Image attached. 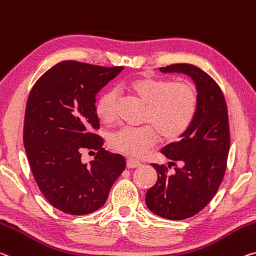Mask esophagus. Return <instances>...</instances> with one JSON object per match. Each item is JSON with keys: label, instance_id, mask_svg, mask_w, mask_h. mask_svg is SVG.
Listing matches in <instances>:
<instances>
[{"label": "esophagus", "instance_id": "obj_1", "mask_svg": "<svg viewBox=\"0 0 256 256\" xmlns=\"http://www.w3.org/2000/svg\"><path fill=\"white\" fill-rule=\"evenodd\" d=\"M141 165V163L139 160H132V158H128L126 160V166L128 168H139Z\"/></svg>", "mask_w": 256, "mask_h": 256}]
</instances>
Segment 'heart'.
<instances>
[{"label": "heart", "mask_w": 256, "mask_h": 256, "mask_svg": "<svg viewBox=\"0 0 256 256\" xmlns=\"http://www.w3.org/2000/svg\"><path fill=\"white\" fill-rule=\"evenodd\" d=\"M128 88L146 104L142 128H122L110 134L109 147L131 157L144 156L158 140H174L190 126L198 108V91L189 80L144 76ZM118 93L107 90L99 96L96 109L99 118L112 124L118 116Z\"/></svg>", "instance_id": "b5f03b06"}]
</instances>
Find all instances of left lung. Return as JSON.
I'll return each instance as SVG.
<instances>
[{
    "instance_id": "obj_1",
    "label": "left lung",
    "mask_w": 256,
    "mask_h": 256,
    "mask_svg": "<svg viewBox=\"0 0 256 256\" xmlns=\"http://www.w3.org/2000/svg\"><path fill=\"white\" fill-rule=\"evenodd\" d=\"M163 72H184L198 91V108L181 139L162 149L170 164L179 162L176 173L165 165L152 164L157 182L146 194V204L156 216L184 220L200 213L216 196L224 176L230 148L228 109L218 83L208 72L190 64L160 67Z\"/></svg>"
}]
</instances>
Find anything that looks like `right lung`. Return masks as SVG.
Returning a JSON list of instances; mask_svg holds the SVG:
<instances>
[{
  "label": "right lung",
  "mask_w": 256,
  "mask_h": 256,
  "mask_svg": "<svg viewBox=\"0 0 256 256\" xmlns=\"http://www.w3.org/2000/svg\"><path fill=\"white\" fill-rule=\"evenodd\" d=\"M123 70L64 60L44 72L28 96L22 136L28 163L40 192L64 213L99 210L126 166L91 132L100 128L96 93ZM83 150L97 152L90 166L80 160Z\"/></svg>",
  "instance_id": "right-lung-1"
}]
</instances>
